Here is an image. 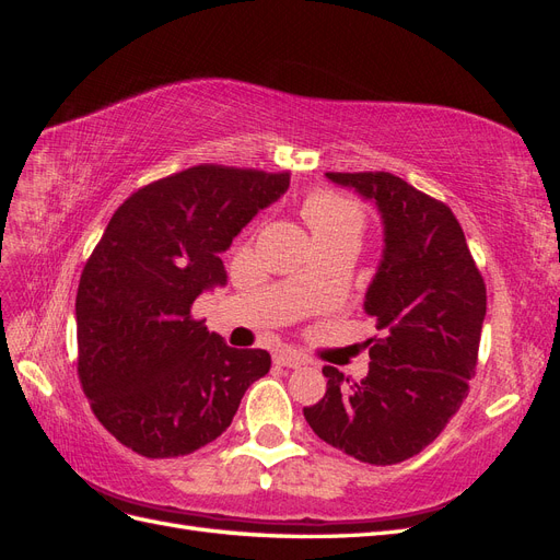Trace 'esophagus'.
Segmentation results:
<instances>
[{
  "label": "esophagus",
  "instance_id": "34e87169",
  "mask_svg": "<svg viewBox=\"0 0 560 560\" xmlns=\"http://www.w3.org/2000/svg\"><path fill=\"white\" fill-rule=\"evenodd\" d=\"M273 362H276L278 366H287V369H299V366L306 364V358H301L299 352H292V350H282V352H278V354H276Z\"/></svg>",
  "mask_w": 560,
  "mask_h": 560
}]
</instances>
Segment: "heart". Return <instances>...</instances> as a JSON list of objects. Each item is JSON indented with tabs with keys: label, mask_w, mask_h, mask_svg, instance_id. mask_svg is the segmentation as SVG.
Here are the masks:
<instances>
[{
	"label": "heart",
	"mask_w": 560,
	"mask_h": 560,
	"mask_svg": "<svg viewBox=\"0 0 560 560\" xmlns=\"http://www.w3.org/2000/svg\"><path fill=\"white\" fill-rule=\"evenodd\" d=\"M303 217L313 231V238H329V235L358 238L364 229V210L360 202L327 189H317L303 200Z\"/></svg>",
	"instance_id": "heart-1"
}]
</instances>
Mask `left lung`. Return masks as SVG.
Returning a JSON list of instances; mask_svg holds the SVG:
<instances>
[{"mask_svg": "<svg viewBox=\"0 0 560 560\" xmlns=\"http://www.w3.org/2000/svg\"><path fill=\"white\" fill-rule=\"evenodd\" d=\"M327 177L381 212L385 247L364 311L383 336L366 341L371 364L360 383L322 369L327 393L303 416L329 446L369 465H397L432 444L469 393L486 284L442 200L389 173Z\"/></svg>", "mask_w": 560, "mask_h": 560, "instance_id": "obj_1", "label": "left lung"}]
</instances>
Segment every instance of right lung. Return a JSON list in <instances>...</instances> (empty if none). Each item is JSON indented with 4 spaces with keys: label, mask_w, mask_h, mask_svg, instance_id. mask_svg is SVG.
I'll return each mask as SVG.
<instances>
[{
    "label": "right lung",
    "mask_w": 560,
    "mask_h": 560,
    "mask_svg": "<svg viewBox=\"0 0 560 560\" xmlns=\"http://www.w3.org/2000/svg\"><path fill=\"white\" fill-rule=\"evenodd\" d=\"M290 173L196 165L124 200L83 266L77 292L79 381L95 418L144 457L189 455L222 434L245 389L270 369L194 319L226 284L229 249Z\"/></svg>",
    "instance_id": "1"
}]
</instances>
